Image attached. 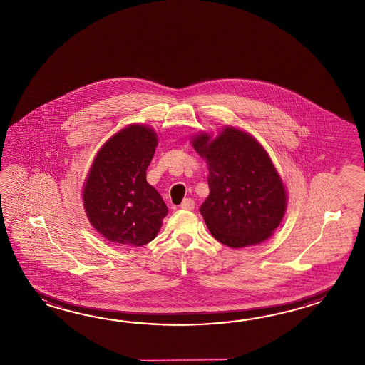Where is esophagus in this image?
Wrapping results in <instances>:
<instances>
[{
    "label": "esophagus",
    "mask_w": 365,
    "mask_h": 365,
    "mask_svg": "<svg viewBox=\"0 0 365 365\" xmlns=\"http://www.w3.org/2000/svg\"><path fill=\"white\" fill-rule=\"evenodd\" d=\"M180 207L182 210H193L194 209V201L192 198H185L182 203L180 205Z\"/></svg>",
    "instance_id": "34e87169"
}]
</instances>
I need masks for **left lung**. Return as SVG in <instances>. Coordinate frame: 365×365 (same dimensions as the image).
Here are the masks:
<instances>
[{
  "label": "left lung",
  "mask_w": 365,
  "mask_h": 365,
  "mask_svg": "<svg viewBox=\"0 0 365 365\" xmlns=\"http://www.w3.org/2000/svg\"><path fill=\"white\" fill-rule=\"evenodd\" d=\"M194 150L209 167V197L200 212L211 235L230 248L257 245L279 227L287 193L269 154L250 134L227 126L200 133Z\"/></svg>",
  "instance_id": "8db88e82"
}]
</instances>
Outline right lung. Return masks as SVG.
Segmentation results:
<instances>
[{"label": "right lung", "instance_id": "1", "mask_svg": "<svg viewBox=\"0 0 365 365\" xmlns=\"http://www.w3.org/2000/svg\"><path fill=\"white\" fill-rule=\"evenodd\" d=\"M158 146L155 130L133 124L98 151L83 185L86 215L107 240L142 247L154 240L168 209L146 181Z\"/></svg>", "mask_w": 365, "mask_h": 365}]
</instances>
